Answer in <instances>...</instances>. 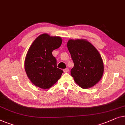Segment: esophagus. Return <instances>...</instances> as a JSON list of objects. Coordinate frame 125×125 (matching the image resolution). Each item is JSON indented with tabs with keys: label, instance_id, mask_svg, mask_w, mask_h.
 I'll use <instances>...</instances> for the list:
<instances>
[{
	"label": "esophagus",
	"instance_id": "1",
	"mask_svg": "<svg viewBox=\"0 0 125 125\" xmlns=\"http://www.w3.org/2000/svg\"><path fill=\"white\" fill-rule=\"evenodd\" d=\"M63 71H64V73H68V71H69V69H68V68H65V69H64L63 70Z\"/></svg>",
	"mask_w": 125,
	"mask_h": 125
}]
</instances>
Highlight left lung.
I'll list each match as a JSON object with an SVG mask.
<instances>
[{
    "mask_svg": "<svg viewBox=\"0 0 125 125\" xmlns=\"http://www.w3.org/2000/svg\"><path fill=\"white\" fill-rule=\"evenodd\" d=\"M67 46L74 63L71 75L75 82L83 89L94 87L101 80L104 70L99 52L85 39H70Z\"/></svg>",
    "mask_w": 125,
    "mask_h": 125,
    "instance_id": "1",
    "label": "left lung"
}]
</instances>
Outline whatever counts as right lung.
Returning a JSON list of instances; mask_svg holds the SVG:
<instances>
[{"label": "right lung", "instance_id": "add662e5", "mask_svg": "<svg viewBox=\"0 0 125 125\" xmlns=\"http://www.w3.org/2000/svg\"><path fill=\"white\" fill-rule=\"evenodd\" d=\"M60 37L43 33L37 37L28 49L24 67L27 76L35 86L49 89L61 78L63 71L57 67L52 52L60 47Z\"/></svg>", "mask_w": 125, "mask_h": 125}]
</instances>
